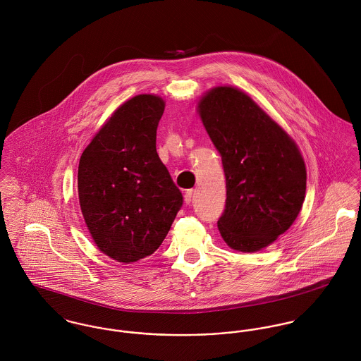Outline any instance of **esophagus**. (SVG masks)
Listing matches in <instances>:
<instances>
[{"label": "esophagus", "mask_w": 361, "mask_h": 361, "mask_svg": "<svg viewBox=\"0 0 361 361\" xmlns=\"http://www.w3.org/2000/svg\"><path fill=\"white\" fill-rule=\"evenodd\" d=\"M194 200V190H188L187 192H185V195H184V200H185V203L187 204H190L191 202Z\"/></svg>", "instance_id": "esophagus-1"}]
</instances>
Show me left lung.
<instances>
[{
  "label": "left lung",
  "instance_id": "obj_1",
  "mask_svg": "<svg viewBox=\"0 0 361 361\" xmlns=\"http://www.w3.org/2000/svg\"><path fill=\"white\" fill-rule=\"evenodd\" d=\"M198 111L226 174L220 234L235 250L257 252L296 220L306 194L305 161L295 141L238 88H212Z\"/></svg>",
  "mask_w": 361,
  "mask_h": 361
}]
</instances>
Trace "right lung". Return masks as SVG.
<instances>
[{
	"label": "right lung",
	"instance_id": "right-lung-1",
	"mask_svg": "<svg viewBox=\"0 0 361 361\" xmlns=\"http://www.w3.org/2000/svg\"><path fill=\"white\" fill-rule=\"evenodd\" d=\"M163 111L161 97L135 95L114 112L81 155L78 187L84 221L98 249L121 263L152 255L183 206L157 152Z\"/></svg>",
	"mask_w": 361,
	"mask_h": 361
}]
</instances>
